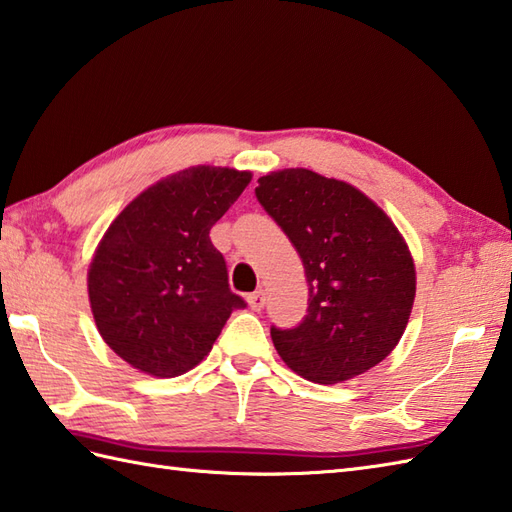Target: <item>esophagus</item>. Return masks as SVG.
I'll use <instances>...</instances> for the list:
<instances>
[{"mask_svg": "<svg viewBox=\"0 0 512 512\" xmlns=\"http://www.w3.org/2000/svg\"><path fill=\"white\" fill-rule=\"evenodd\" d=\"M265 302H267V298H265V291H263V289H258V291H254V293H249V295H247V304L252 306L254 311H260V309H263Z\"/></svg>", "mask_w": 512, "mask_h": 512, "instance_id": "obj_1", "label": "esophagus"}]
</instances>
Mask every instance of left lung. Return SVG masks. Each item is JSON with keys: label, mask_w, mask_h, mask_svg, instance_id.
Masks as SVG:
<instances>
[{"label": "left lung", "mask_w": 512, "mask_h": 512, "mask_svg": "<svg viewBox=\"0 0 512 512\" xmlns=\"http://www.w3.org/2000/svg\"><path fill=\"white\" fill-rule=\"evenodd\" d=\"M256 199L298 249L309 282L304 320L271 326L282 361L322 385L377 366L399 344L416 295L396 225L355 186L306 168L260 177Z\"/></svg>", "instance_id": "left-lung-1"}]
</instances>
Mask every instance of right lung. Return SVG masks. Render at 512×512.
<instances>
[{
  "mask_svg": "<svg viewBox=\"0 0 512 512\" xmlns=\"http://www.w3.org/2000/svg\"><path fill=\"white\" fill-rule=\"evenodd\" d=\"M249 181L247 170H179L135 197L102 236L89 302L105 344L133 368L179 377L208 355L232 311L245 309L210 230Z\"/></svg>",
  "mask_w": 512,
  "mask_h": 512,
  "instance_id": "1",
  "label": "right lung"
}]
</instances>
